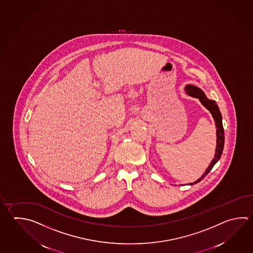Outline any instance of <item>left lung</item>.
<instances>
[{"mask_svg":"<svg viewBox=\"0 0 253 253\" xmlns=\"http://www.w3.org/2000/svg\"><path fill=\"white\" fill-rule=\"evenodd\" d=\"M185 91L187 94L191 95L192 97H195L200 99V103L205 106L207 109L210 111L211 115L213 116L215 123V127H216V148H215V154H214V158L212 160V162L210 163V166L207 168L205 172L202 174V176L200 179H198L197 181H194L193 183H190L191 185L195 184L197 182H200L204 177L210 172V170L213 168L215 163L217 162L221 158V155L223 153L224 144V128H223V124H222V115L220 113L218 105H216L215 101L210 100L207 96H206L204 92L201 90L199 87L193 86V85H187L185 86Z\"/></svg>","mask_w":253,"mask_h":253,"instance_id":"left-lung-1","label":"left lung"}]
</instances>
